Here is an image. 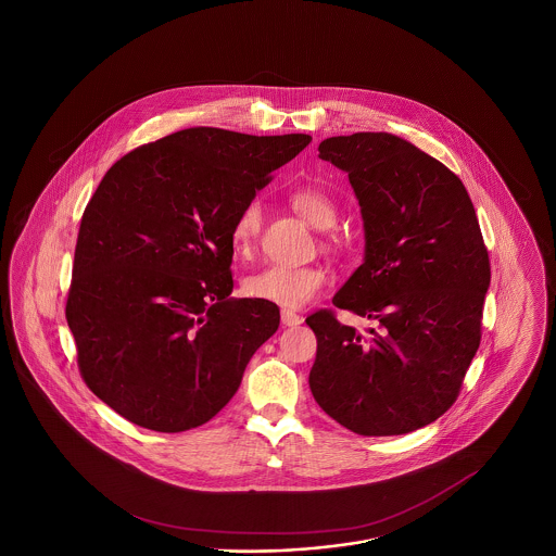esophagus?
I'll return each instance as SVG.
<instances>
[{
  "instance_id": "esophagus-1",
  "label": "esophagus",
  "mask_w": 556,
  "mask_h": 556,
  "mask_svg": "<svg viewBox=\"0 0 556 556\" xmlns=\"http://www.w3.org/2000/svg\"><path fill=\"white\" fill-rule=\"evenodd\" d=\"M302 316H298L295 312H291V309H281V324L287 326V328H293V326H300L302 324Z\"/></svg>"
}]
</instances>
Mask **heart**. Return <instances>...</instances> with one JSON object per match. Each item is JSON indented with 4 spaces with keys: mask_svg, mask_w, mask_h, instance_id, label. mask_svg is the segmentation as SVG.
I'll return each mask as SVG.
<instances>
[{
    "mask_svg": "<svg viewBox=\"0 0 556 556\" xmlns=\"http://www.w3.org/2000/svg\"><path fill=\"white\" fill-rule=\"evenodd\" d=\"M289 203L307 224L318 230H328L337 224V207L320 189H298L291 193ZM263 212L258 203H249L236 218L232 226V244L238 254H249L261 232ZM328 283V273L318 265L291 267V265H269L256 270L244 279V291L265 302L283 307H302L312 302Z\"/></svg>",
    "mask_w": 556,
    "mask_h": 556,
    "instance_id": "1",
    "label": "heart"
}]
</instances>
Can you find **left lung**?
Segmentation results:
<instances>
[{
  "mask_svg": "<svg viewBox=\"0 0 556 556\" xmlns=\"http://www.w3.org/2000/svg\"><path fill=\"white\" fill-rule=\"evenodd\" d=\"M318 151L349 175L365 230L363 265L332 303L375 328L361 334L328 309L312 314L309 389L354 434H407L455 404L481 340L488 249L463 181L412 142L356 132Z\"/></svg>",
  "mask_w": 556,
  "mask_h": 556,
  "instance_id": "8db88e82",
  "label": "left lung"
}]
</instances>
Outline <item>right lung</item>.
Here are the masks:
<instances>
[{
    "mask_svg": "<svg viewBox=\"0 0 556 556\" xmlns=\"http://www.w3.org/2000/svg\"><path fill=\"white\" fill-rule=\"evenodd\" d=\"M309 135L198 126L138 147L85 207L67 324L87 388L122 418L186 432L235 397L279 307L232 293V226Z\"/></svg>",
    "mask_w": 556,
    "mask_h": 556,
    "instance_id": "right-lung-1",
    "label": "right lung"
}]
</instances>
